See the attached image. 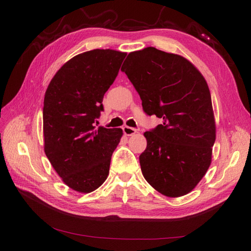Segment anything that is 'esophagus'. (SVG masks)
<instances>
[{"instance_id": "esophagus-1", "label": "esophagus", "mask_w": 251, "mask_h": 251, "mask_svg": "<svg viewBox=\"0 0 251 251\" xmlns=\"http://www.w3.org/2000/svg\"><path fill=\"white\" fill-rule=\"evenodd\" d=\"M123 131L126 136H131L137 132V129L134 128V127H129V126H124L123 127Z\"/></svg>"}]
</instances>
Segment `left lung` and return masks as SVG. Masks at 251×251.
<instances>
[{
	"instance_id": "obj_1",
	"label": "left lung",
	"mask_w": 251,
	"mask_h": 251,
	"mask_svg": "<svg viewBox=\"0 0 251 251\" xmlns=\"http://www.w3.org/2000/svg\"><path fill=\"white\" fill-rule=\"evenodd\" d=\"M121 70L148 115L162 124L145 132L139 156L143 177L168 197L193 190L210 166L216 140L211 96L204 76L184 57L155 47L128 54Z\"/></svg>"
}]
</instances>
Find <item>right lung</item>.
Returning <instances> with one entry per match:
<instances>
[{"mask_svg": "<svg viewBox=\"0 0 251 251\" xmlns=\"http://www.w3.org/2000/svg\"><path fill=\"white\" fill-rule=\"evenodd\" d=\"M126 52L93 50L66 62L46 89L43 108L44 151L69 188L81 193L108 178L121 128H96L102 100Z\"/></svg>", "mask_w": 251, "mask_h": 251, "instance_id": "add662e5", "label": "right lung"}]
</instances>
